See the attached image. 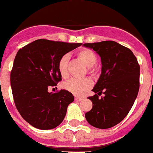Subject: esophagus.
Instances as JSON below:
<instances>
[{
  "label": "esophagus",
  "instance_id": "esophagus-1",
  "mask_svg": "<svg viewBox=\"0 0 153 153\" xmlns=\"http://www.w3.org/2000/svg\"><path fill=\"white\" fill-rule=\"evenodd\" d=\"M75 100L76 101V102H82V98H79V97H76Z\"/></svg>",
  "mask_w": 153,
  "mask_h": 153
}]
</instances>
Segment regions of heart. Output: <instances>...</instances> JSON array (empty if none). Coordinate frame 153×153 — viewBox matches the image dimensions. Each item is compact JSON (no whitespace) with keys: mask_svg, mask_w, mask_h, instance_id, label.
I'll return each mask as SVG.
<instances>
[{"mask_svg":"<svg viewBox=\"0 0 153 153\" xmlns=\"http://www.w3.org/2000/svg\"><path fill=\"white\" fill-rule=\"evenodd\" d=\"M78 57L82 60L85 65L89 68L92 71V67L96 65L97 63V56L93 51L89 49H84L78 53ZM69 55L65 54L61 57L58 62V71L63 78L66 79L69 76L68 73V62H69ZM92 86V82L88 78L83 79H72L67 81L64 84V88L67 91L72 92L75 96H82L85 92H87Z\"/></svg>","mask_w":153,"mask_h":153,"instance_id":"obj_1","label":"heart"}]
</instances>
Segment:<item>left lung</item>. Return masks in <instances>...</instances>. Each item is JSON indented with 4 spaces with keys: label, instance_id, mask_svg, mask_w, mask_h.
<instances>
[{
    "label": "left lung",
    "instance_id": "8db88e82",
    "mask_svg": "<svg viewBox=\"0 0 153 153\" xmlns=\"http://www.w3.org/2000/svg\"><path fill=\"white\" fill-rule=\"evenodd\" d=\"M99 54L102 72L88 99L92 108L85 114L90 125L108 129L122 121L132 108L140 88V65L131 50L114 41L86 43ZM103 93L101 99L98 96Z\"/></svg>",
    "mask_w": 153,
    "mask_h": 153
}]
</instances>
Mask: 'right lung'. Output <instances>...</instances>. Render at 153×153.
Masks as SVG:
<instances>
[{
    "instance_id": "right-lung-1",
    "label": "right lung",
    "mask_w": 153,
    "mask_h": 153,
    "mask_svg": "<svg viewBox=\"0 0 153 153\" xmlns=\"http://www.w3.org/2000/svg\"><path fill=\"white\" fill-rule=\"evenodd\" d=\"M81 45L38 39L18 51L10 73L12 93L19 113L33 127L51 130L64 119L74 96L65 89L53 93L48 89L61 80V57Z\"/></svg>"
}]
</instances>
